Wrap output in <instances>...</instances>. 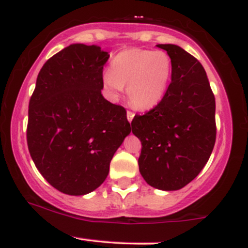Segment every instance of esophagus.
<instances>
[{
	"label": "esophagus",
	"mask_w": 248,
	"mask_h": 248,
	"mask_svg": "<svg viewBox=\"0 0 248 248\" xmlns=\"http://www.w3.org/2000/svg\"><path fill=\"white\" fill-rule=\"evenodd\" d=\"M134 115H135V114H134L133 112H130V110H128V112H127V119H128V121L132 122V120L134 119Z\"/></svg>",
	"instance_id": "esophagus-1"
}]
</instances>
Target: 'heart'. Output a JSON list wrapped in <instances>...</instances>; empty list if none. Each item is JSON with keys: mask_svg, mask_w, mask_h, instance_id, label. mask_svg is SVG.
Returning <instances> with one entry per match:
<instances>
[{"mask_svg": "<svg viewBox=\"0 0 248 248\" xmlns=\"http://www.w3.org/2000/svg\"><path fill=\"white\" fill-rule=\"evenodd\" d=\"M172 73V62L166 51L128 49L110 62L102 81L113 96L126 87L128 100L138 109H150L166 95Z\"/></svg>", "mask_w": 248, "mask_h": 248, "instance_id": "b5f03b06", "label": "heart"}]
</instances>
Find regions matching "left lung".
Masks as SVG:
<instances>
[{
	"mask_svg": "<svg viewBox=\"0 0 248 248\" xmlns=\"http://www.w3.org/2000/svg\"><path fill=\"white\" fill-rule=\"evenodd\" d=\"M171 57V82L160 104L135 115L141 141L139 169L156 189H182L198 176L216 142V101L206 72L195 57L173 44H157Z\"/></svg>",
	"mask_w": 248,
	"mask_h": 248,
	"instance_id": "left-lung-1",
	"label": "left lung"
}]
</instances>
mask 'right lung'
<instances>
[{
  "instance_id": "right-lung-1",
  "label": "right lung",
  "mask_w": 248,
  "mask_h": 248,
  "mask_svg": "<svg viewBox=\"0 0 248 248\" xmlns=\"http://www.w3.org/2000/svg\"><path fill=\"white\" fill-rule=\"evenodd\" d=\"M100 46L71 44L43 65L29 102L27 141L33 163L55 189L92 192L130 128L122 106L107 101Z\"/></svg>"
}]
</instances>
